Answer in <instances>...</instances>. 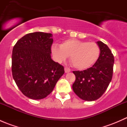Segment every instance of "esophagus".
Listing matches in <instances>:
<instances>
[{
    "instance_id": "obj_1",
    "label": "esophagus",
    "mask_w": 127,
    "mask_h": 127,
    "mask_svg": "<svg viewBox=\"0 0 127 127\" xmlns=\"http://www.w3.org/2000/svg\"><path fill=\"white\" fill-rule=\"evenodd\" d=\"M64 71H65V72L67 73V72H69L71 71V69H70V68H69V67H66L64 68Z\"/></svg>"
}]
</instances>
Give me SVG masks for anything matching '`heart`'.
<instances>
[{
    "label": "heart",
    "instance_id": "obj_1",
    "mask_svg": "<svg viewBox=\"0 0 127 127\" xmlns=\"http://www.w3.org/2000/svg\"><path fill=\"white\" fill-rule=\"evenodd\" d=\"M52 51L58 61L69 57L73 67L79 70L89 68L97 61L100 55V47L95 42L77 39L66 40L60 46L54 45Z\"/></svg>",
    "mask_w": 127,
    "mask_h": 127
}]
</instances>
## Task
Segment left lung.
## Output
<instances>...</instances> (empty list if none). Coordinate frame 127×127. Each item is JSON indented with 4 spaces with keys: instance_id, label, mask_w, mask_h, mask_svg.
<instances>
[{
    "instance_id": "obj_1",
    "label": "left lung",
    "mask_w": 127,
    "mask_h": 127,
    "mask_svg": "<svg viewBox=\"0 0 127 127\" xmlns=\"http://www.w3.org/2000/svg\"><path fill=\"white\" fill-rule=\"evenodd\" d=\"M97 43L101 52L94 65L84 71H73L75 75L73 91L82 99L88 101L96 100L103 95L113 74L114 57L112 52L101 41Z\"/></svg>"
}]
</instances>
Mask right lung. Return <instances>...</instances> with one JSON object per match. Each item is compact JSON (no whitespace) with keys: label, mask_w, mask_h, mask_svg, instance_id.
Listing matches in <instances>:
<instances>
[{"label":"right lung","mask_w":127,"mask_h":127,"mask_svg":"<svg viewBox=\"0 0 127 127\" xmlns=\"http://www.w3.org/2000/svg\"><path fill=\"white\" fill-rule=\"evenodd\" d=\"M52 37L50 33H29L13 48V78L23 94L31 99L47 97L64 73L63 66L51 58Z\"/></svg>","instance_id":"obj_1"}]
</instances>
